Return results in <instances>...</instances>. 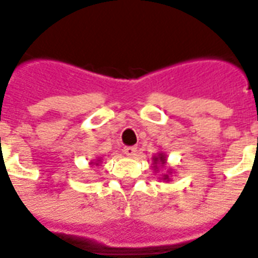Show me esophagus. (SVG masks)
Returning <instances> with one entry per match:
<instances>
[{"mask_svg": "<svg viewBox=\"0 0 258 258\" xmlns=\"http://www.w3.org/2000/svg\"><path fill=\"white\" fill-rule=\"evenodd\" d=\"M124 153L127 157H134L136 153H137V148H136V146H125Z\"/></svg>", "mask_w": 258, "mask_h": 258, "instance_id": "esophagus-1", "label": "esophagus"}]
</instances>
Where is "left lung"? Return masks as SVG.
<instances>
[{"mask_svg": "<svg viewBox=\"0 0 258 258\" xmlns=\"http://www.w3.org/2000/svg\"><path fill=\"white\" fill-rule=\"evenodd\" d=\"M153 161H154V169H157V166H158V165H162V166L166 165L165 154H163V153H159L157 157H153ZM162 179L163 180H170V178H169V175H167V174H165Z\"/></svg>", "mask_w": 258, "mask_h": 258, "instance_id": "8db88e82", "label": "left lung"}]
</instances>
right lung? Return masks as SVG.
<instances>
[{
  "label": "right lung",
  "mask_w": 258,
  "mask_h": 258,
  "mask_svg": "<svg viewBox=\"0 0 258 258\" xmlns=\"http://www.w3.org/2000/svg\"><path fill=\"white\" fill-rule=\"evenodd\" d=\"M99 163H100V159H97L96 162H91V165H96V166H97V165H99Z\"/></svg>",
  "instance_id": "add662e5"
}]
</instances>
